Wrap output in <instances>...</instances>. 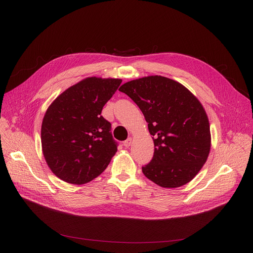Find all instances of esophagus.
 <instances>
[{
  "instance_id": "obj_1",
  "label": "esophagus",
  "mask_w": 253,
  "mask_h": 253,
  "mask_svg": "<svg viewBox=\"0 0 253 253\" xmlns=\"http://www.w3.org/2000/svg\"><path fill=\"white\" fill-rule=\"evenodd\" d=\"M124 147L125 148H129L130 147V145L132 144V138L131 137H129V138H127L125 141H124Z\"/></svg>"
}]
</instances>
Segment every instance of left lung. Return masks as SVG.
Here are the masks:
<instances>
[{
  "mask_svg": "<svg viewBox=\"0 0 253 253\" xmlns=\"http://www.w3.org/2000/svg\"><path fill=\"white\" fill-rule=\"evenodd\" d=\"M119 90L138 105L154 136V157L142 167L143 174L162 188L190 182L207 161L211 147L202 103L182 84L162 76L132 80Z\"/></svg>",
  "mask_w": 253,
  "mask_h": 253,
  "instance_id": "obj_1",
  "label": "left lung"
}]
</instances>
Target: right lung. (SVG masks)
Wrapping results in <instances>:
<instances>
[{"label":"right lung","instance_id":"right-lung-1","mask_svg":"<svg viewBox=\"0 0 253 253\" xmlns=\"http://www.w3.org/2000/svg\"><path fill=\"white\" fill-rule=\"evenodd\" d=\"M121 79L86 78L49 105L41 128L42 151L58 178L83 184L101 174L117 152L111 123L101 116Z\"/></svg>","mask_w":253,"mask_h":253}]
</instances>
